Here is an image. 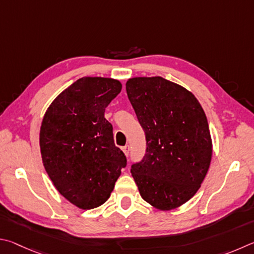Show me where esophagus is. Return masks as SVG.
I'll return each instance as SVG.
<instances>
[{"label":"esophagus","mask_w":254,"mask_h":254,"mask_svg":"<svg viewBox=\"0 0 254 254\" xmlns=\"http://www.w3.org/2000/svg\"><path fill=\"white\" fill-rule=\"evenodd\" d=\"M123 150H124V153L126 154L127 156H128V155H129V152H130V146H129V145L124 146V147H123Z\"/></svg>","instance_id":"obj_1"}]
</instances>
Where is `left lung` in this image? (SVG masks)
Wrapping results in <instances>:
<instances>
[{"label": "left lung", "instance_id": "obj_1", "mask_svg": "<svg viewBox=\"0 0 254 254\" xmlns=\"http://www.w3.org/2000/svg\"><path fill=\"white\" fill-rule=\"evenodd\" d=\"M126 91L146 137L144 157L130 171L141 197L158 210L179 207L201 188L210 167L205 113L192 92L162 77L131 78Z\"/></svg>", "mask_w": 254, "mask_h": 254}]
</instances>
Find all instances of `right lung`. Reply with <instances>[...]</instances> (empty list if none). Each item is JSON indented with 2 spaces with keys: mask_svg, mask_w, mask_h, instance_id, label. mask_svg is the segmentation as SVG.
I'll return each instance as SVG.
<instances>
[{
  "mask_svg": "<svg viewBox=\"0 0 254 254\" xmlns=\"http://www.w3.org/2000/svg\"><path fill=\"white\" fill-rule=\"evenodd\" d=\"M122 91L118 80L83 77L49 107L40 130L44 168L53 185L82 210L109 198L127 158L115 146L105 110Z\"/></svg>",
  "mask_w": 254,
  "mask_h": 254,
  "instance_id": "right-lung-1",
  "label": "right lung"
}]
</instances>
